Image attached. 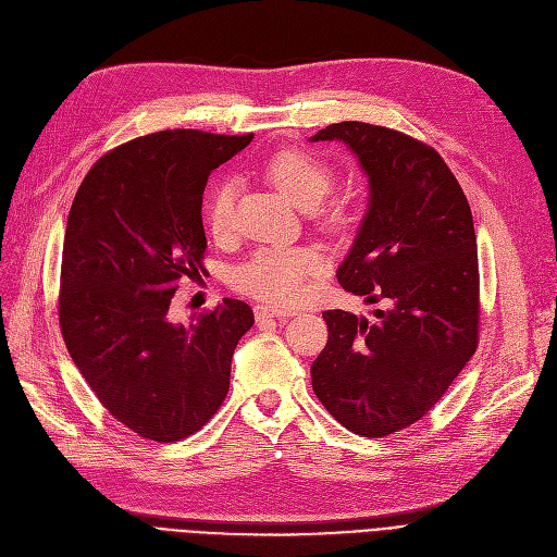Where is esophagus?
<instances>
[{
  "label": "esophagus",
  "instance_id": "obj_1",
  "mask_svg": "<svg viewBox=\"0 0 557 557\" xmlns=\"http://www.w3.org/2000/svg\"><path fill=\"white\" fill-rule=\"evenodd\" d=\"M255 317H257V321H265V319H286V317H294V311L280 309V307H271V305H257V307H255Z\"/></svg>",
  "mask_w": 557,
  "mask_h": 557
}]
</instances>
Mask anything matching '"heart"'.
I'll use <instances>...</instances> for the list:
<instances>
[{
	"instance_id": "obj_1",
	"label": "heart",
	"mask_w": 557,
	"mask_h": 557,
	"mask_svg": "<svg viewBox=\"0 0 557 557\" xmlns=\"http://www.w3.org/2000/svg\"><path fill=\"white\" fill-rule=\"evenodd\" d=\"M269 177L298 207L317 206L319 219L330 227H346L350 221V202L334 198L320 205L334 184V168L319 154L307 150H282L269 165ZM205 221L215 238H225L236 225V184L223 180L209 190ZM325 255L317 246L271 244L257 248L248 259L234 265L232 284L240 294L271 305H292L307 292V280L323 271Z\"/></svg>"
}]
</instances>
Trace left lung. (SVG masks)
Returning a JSON list of instances; mask_svg holds the SVG:
<instances>
[{
    "instance_id": "1",
    "label": "left lung",
    "mask_w": 557,
    "mask_h": 557,
    "mask_svg": "<svg viewBox=\"0 0 557 557\" xmlns=\"http://www.w3.org/2000/svg\"><path fill=\"white\" fill-rule=\"evenodd\" d=\"M344 140L371 184V205L336 280L375 321L327 309V344L311 386L361 437L421 421L480 342V271L471 207L442 154L398 129L346 120L311 140Z\"/></svg>"
}]
</instances>
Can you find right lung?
<instances>
[{"mask_svg":"<svg viewBox=\"0 0 557 557\" xmlns=\"http://www.w3.org/2000/svg\"><path fill=\"white\" fill-rule=\"evenodd\" d=\"M252 140L165 129L102 154L72 200L59 288L67 352L107 412L138 437L196 434L230 392L232 355L255 313L225 298L190 325L168 317L184 277L205 273L202 193Z\"/></svg>","mask_w":557,"mask_h":557,"instance_id":"obj_1","label":"right lung"}]
</instances>
